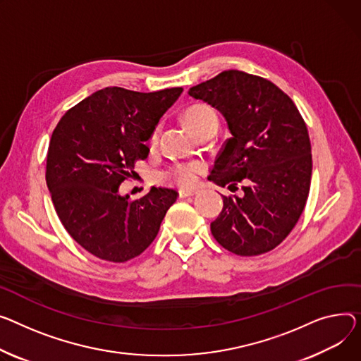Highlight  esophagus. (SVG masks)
I'll return each instance as SVG.
<instances>
[{
    "mask_svg": "<svg viewBox=\"0 0 361 361\" xmlns=\"http://www.w3.org/2000/svg\"><path fill=\"white\" fill-rule=\"evenodd\" d=\"M195 195H197V190H195V188H180L178 190V196L181 199L191 197V196H195Z\"/></svg>",
    "mask_w": 361,
    "mask_h": 361,
    "instance_id": "obj_1",
    "label": "esophagus"
}]
</instances>
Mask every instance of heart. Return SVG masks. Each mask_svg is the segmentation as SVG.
Masks as SVG:
<instances>
[{
    "instance_id": "heart-1",
    "label": "heart",
    "mask_w": 361,
    "mask_h": 361,
    "mask_svg": "<svg viewBox=\"0 0 361 361\" xmlns=\"http://www.w3.org/2000/svg\"><path fill=\"white\" fill-rule=\"evenodd\" d=\"M183 118L185 125L190 128V130H193L196 135L216 128L218 129L219 120L218 116H216V111L206 106V104H196L188 107L184 114ZM158 140V129H155L149 137V143L154 145ZM204 165L199 161H191L187 164H177L173 168H170V171L166 173V177L171 178L173 181H176L180 185H191L195 184L197 180V176L203 171Z\"/></svg>"
}]
</instances>
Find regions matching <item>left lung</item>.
<instances>
[{"mask_svg":"<svg viewBox=\"0 0 361 361\" xmlns=\"http://www.w3.org/2000/svg\"><path fill=\"white\" fill-rule=\"evenodd\" d=\"M188 95L221 111L232 135L207 180L244 190L241 197L222 196L212 235L236 255L271 251L298 224L310 187V140L298 107L271 81L236 69L191 87Z\"/></svg>","mask_w":361,"mask_h":361,"instance_id":"1","label":"left lung"}]
</instances>
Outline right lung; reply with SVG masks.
Masks as SVG:
<instances>
[{
  "mask_svg": "<svg viewBox=\"0 0 361 361\" xmlns=\"http://www.w3.org/2000/svg\"><path fill=\"white\" fill-rule=\"evenodd\" d=\"M181 92V87L155 92L107 87L59 120L47 151L46 184L63 228L92 255L111 262L137 257L177 200L176 190L152 187L130 202L120 195V184L148 157L147 140Z\"/></svg>",
  "mask_w": 361,
  "mask_h": 361,
  "instance_id": "right-lung-1",
  "label": "right lung"
}]
</instances>
